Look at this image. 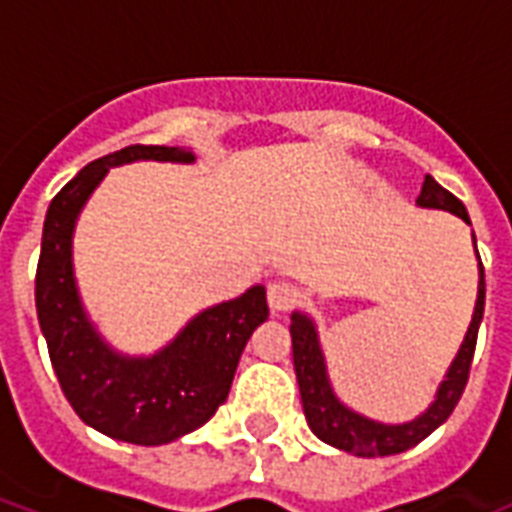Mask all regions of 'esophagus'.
Listing matches in <instances>:
<instances>
[{
	"label": "esophagus",
	"mask_w": 512,
	"mask_h": 512,
	"mask_svg": "<svg viewBox=\"0 0 512 512\" xmlns=\"http://www.w3.org/2000/svg\"><path fill=\"white\" fill-rule=\"evenodd\" d=\"M297 300H300V292H297L295 284H289V281H271L268 284V305H271L273 313L292 311Z\"/></svg>",
	"instance_id": "34e87169"
}]
</instances>
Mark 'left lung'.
Returning <instances> with one entry per match:
<instances>
[{"label": "left lung", "instance_id": "obj_1", "mask_svg": "<svg viewBox=\"0 0 512 512\" xmlns=\"http://www.w3.org/2000/svg\"><path fill=\"white\" fill-rule=\"evenodd\" d=\"M420 207L430 209H446L452 215L462 217L468 223V209L454 193H449L444 185H438L433 177H425L422 191L417 196ZM484 300H486V281H484V265H481V284H478V303L473 321H470L468 335L462 342L460 353L454 358L452 369L446 374L444 385L438 388V398L433 401L428 412L417 417V420L406 422V425H380V422L366 420L361 414L350 412L340 404L329 388L327 369H324V356L319 350V340L313 332V324L305 316L295 313L292 316V358H295V374L297 385H300V398H303L305 420L311 430L321 441L337 446L342 452L356 454V457H388L412 449L428 438L441 422L449 420L454 406L460 404L462 390L468 385L470 364H473V353H476L478 327L484 319Z\"/></svg>", "mask_w": 512, "mask_h": 512}]
</instances>
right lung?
Instances as JSON below:
<instances>
[{"label":"right lung","instance_id":"obj_1","mask_svg":"<svg viewBox=\"0 0 512 512\" xmlns=\"http://www.w3.org/2000/svg\"><path fill=\"white\" fill-rule=\"evenodd\" d=\"M135 159L191 162V151L127 146L95 159L50 201L36 265V316L60 390L79 420L138 446L170 444L201 428L231 390L241 350L268 319L263 287L215 305L154 358H122L98 340L84 319L71 271V231L79 209L108 167Z\"/></svg>","mask_w":512,"mask_h":512}]
</instances>
